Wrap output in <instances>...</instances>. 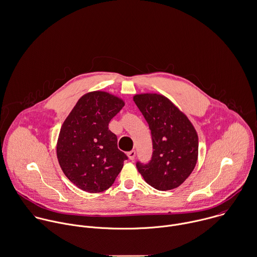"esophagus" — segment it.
<instances>
[{"instance_id": "1", "label": "esophagus", "mask_w": 257, "mask_h": 257, "mask_svg": "<svg viewBox=\"0 0 257 257\" xmlns=\"http://www.w3.org/2000/svg\"><path fill=\"white\" fill-rule=\"evenodd\" d=\"M127 157H128V159H130L131 161H134L135 158H136V152H135V151L128 152V153H127Z\"/></svg>"}]
</instances>
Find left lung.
<instances>
[{
	"label": "left lung",
	"instance_id": "8db88e82",
	"mask_svg": "<svg viewBox=\"0 0 257 257\" xmlns=\"http://www.w3.org/2000/svg\"><path fill=\"white\" fill-rule=\"evenodd\" d=\"M134 100L152 131L153 157L149 164L137 163L147 183L159 190L178 187L195 168L197 133L188 117L167 96L139 93Z\"/></svg>",
	"mask_w": 257,
	"mask_h": 257
}]
</instances>
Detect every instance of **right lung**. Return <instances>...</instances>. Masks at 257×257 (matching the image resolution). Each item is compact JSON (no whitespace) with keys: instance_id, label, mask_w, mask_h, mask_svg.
Here are the masks:
<instances>
[{"instance_id":"add662e5","label":"right lung","mask_w":257,"mask_h":257,"mask_svg":"<svg viewBox=\"0 0 257 257\" xmlns=\"http://www.w3.org/2000/svg\"><path fill=\"white\" fill-rule=\"evenodd\" d=\"M122 98L107 91L84 94L65 119L57 143L62 171L79 188L90 193L106 190L127 160L108 130L110 119L122 108Z\"/></svg>"}]
</instances>
